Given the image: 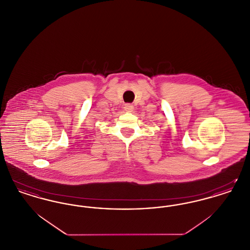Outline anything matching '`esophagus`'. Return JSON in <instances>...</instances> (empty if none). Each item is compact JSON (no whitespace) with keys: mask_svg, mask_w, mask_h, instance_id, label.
I'll list each match as a JSON object with an SVG mask.
<instances>
[{"mask_svg":"<svg viewBox=\"0 0 250 250\" xmlns=\"http://www.w3.org/2000/svg\"><path fill=\"white\" fill-rule=\"evenodd\" d=\"M133 109H134V107H133L131 104H126L125 107V111H128V112L133 111Z\"/></svg>","mask_w":250,"mask_h":250,"instance_id":"obj_1","label":"esophagus"}]
</instances>
